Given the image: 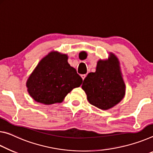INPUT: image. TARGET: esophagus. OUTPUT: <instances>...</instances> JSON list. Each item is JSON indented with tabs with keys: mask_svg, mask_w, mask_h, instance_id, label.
<instances>
[{
	"mask_svg": "<svg viewBox=\"0 0 153 153\" xmlns=\"http://www.w3.org/2000/svg\"><path fill=\"white\" fill-rule=\"evenodd\" d=\"M81 77H82V80H84L85 78V77H86V74H81Z\"/></svg>",
	"mask_w": 153,
	"mask_h": 153,
	"instance_id": "esophagus-1",
	"label": "esophagus"
}]
</instances>
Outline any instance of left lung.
Listing matches in <instances>:
<instances>
[{
    "mask_svg": "<svg viewBox=\"0 0 153 153\" xmlns=\"http://www.w3.org/2000/svg\"><path fill=\"white\" fill-rule=\"evenodd\" d=\"M89 103L108 110L123 98L126 85L119 70V61L114 55L108 61L100 60L96 71L90 72L82 85Z\"/></svg>",
    "mask_w": 153,
    "mask_h": 153,
    "instance_id": "left-lung-1",
    "label": "left lung"
}]
</instances>
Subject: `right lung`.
<instances>
[{
    "mask_svg": "<svg viewBox=\"0 0 153 153\" xmlns=\"http://www.w3.org/2000/svg\"><path fill=\"white\" fill-rule=\"evenodd\" d=\"M66 55L51 52L45 57L27 79L28 93L35 101L45 104L61 102L82 79L67 62Z\"/></svg>",
    "mask_w": 153,
    "mask_h": 153,
    "instance_id": "obj_1",
    "label": "right lung"
}]
</instances>
